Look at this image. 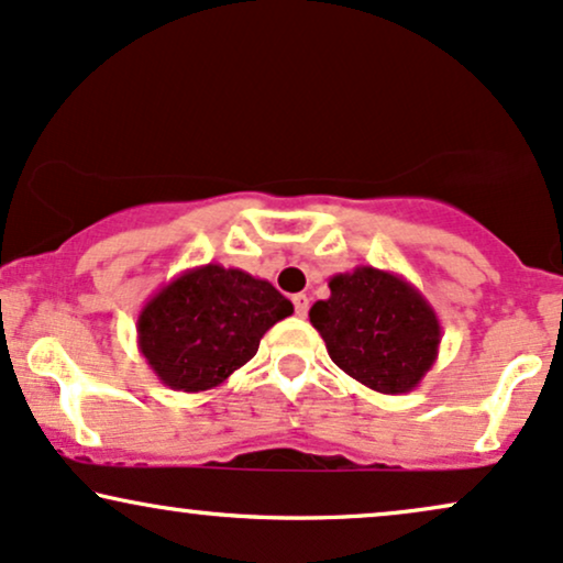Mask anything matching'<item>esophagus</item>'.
<instances>
[{"instance_id":"obj_1","label":"esophagus","mask_w":563,"mask_h":563,"mask_svg":"<svg viewBox=\"0 0 563 563\" xmlns=\"http://www.w3.org/2000/svg\"><path fill=\"white\" fill-rule=\"evenodd\" d=\"M294 307H296V314L307 317V311H309V296H307V294H296V296H294Z\"/></svg>"}]
</instances>
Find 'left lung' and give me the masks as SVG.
<instances>
[{
	"label": "left lung",
	"mask_w": 563,
	"mask_h": 563,
	"mask_svg": "<svg viewBox=\"0 0 563 563\" xmlns=\"http://www.w3.org/2000/svg\"><path fill=\"white\" fill-rule=\"evenodd\" d=\"M330 299L309 309L333 362L367 388L415 390L440 349V320L409 280L388 269L354 267L330 277Z\"/></svg>",
	"instance_id": "left-lung-1"
}]
</instances>
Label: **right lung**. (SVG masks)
Masks as SVG:
<instances>
[{
	"mask_svg": "<svg viewBox=\"0 0 563 563\" xmlns=\"http://www.w3.org/2000/svg\"><path fill=\"white\" fill-rule=\"evenodd\" d=\"M288 314L294 303L273 283L209 262L165 283L141 309L135 333L162 385L201 393L243 367Z\"/></svg>",
	"mask_w": 563,
	"mask_h": 563,
	"instance_id": "add662e5",
	"label": "right lung"
}]
</instances>
